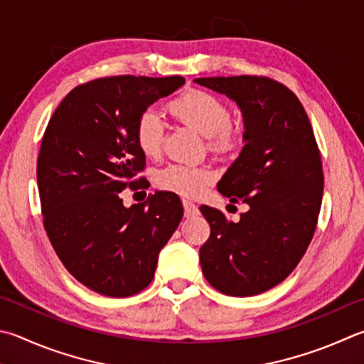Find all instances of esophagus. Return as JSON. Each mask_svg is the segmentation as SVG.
I'll return each instance as SVG.
<instances>
[{"label":"esophagus","mask_w":364,"mask_h":364,"mask_svg":"<svg viewBox=\"0 0 364 364\" xmlns=\"http://www.w3.org/2000/svg\"><path fill=\"white\" fill-rule=\"evenodd\" d=\"M183 208H184V216L186 218H194L199 215V208H197V205L193 203L191 200H183Z\"/></svg>","instance_id":"obj_1"}]
</instances>
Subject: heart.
Instances as JSON below:
<instances>
[{"label": "heart", "mask_w": 364, "mask_h": 364, "mask_svg": "<svg viewBox=\"0 0 364 364\" xmlns=\"http://www.w3.org/2000/svg\"><path fill=\"white\" fill-rule=\"evenodd\" d=\"M170 113L178 121L196 129L208 138V148L226 154L239 148L240 130L230 125V109L213 94L191 89L170 103ZM135 140L148 157L161 154L164 143V121L154 109L143 111L135 125ZM216 173L210 167L189 164H171L157 173V184L165 191L183 197H197L205 193Z\"/></svg>", "instance_id": "1"}]
</instances>
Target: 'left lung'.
Listing matches in <instances>:
<instances>
[{
    "mask_svg": "<svg viewBox=\"0 0 364 364\" xmlns=\"http://www.w3.org/2000/svg\"><path fill=\"white\" fill-rule=\"evenodd\" d=\"M196 84L237 103L240 154L218 191L248 205L240 221L200 207L210 239L199 251L205 279L228 296H255L293 272L312 240L323 197L321 157L306 109L285 85L259 76L199 77Z\"/></svg>",
    "mask_w": 364,
    "mask_h": 364,
    "instance_id": "1",
    "label": "left lung"
}]
</instances>
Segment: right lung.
Returning a JSON list of instances; mask_svg holds the SVG:
<instances>
[{
  "label": "right lung",
  "mask_w": 364,
  "mask_h": 364,
  "mask_svg": "<svg viewBox=\"0 0 364 364\" xmlns=\"http://www.w3.org/2000/svg\"><path fill=\"white\" fill-rule=\"evenodd\" d=\"M184 77L113 76L77 85L58 105L38 156L44 228L68 272L94 291L129 297L154 279L157 257L183 218L173 193L124 207L146 157L135 140L143 111Z\"/></svg>",
  "instance_id": "obj_1"
}]
</instances>
